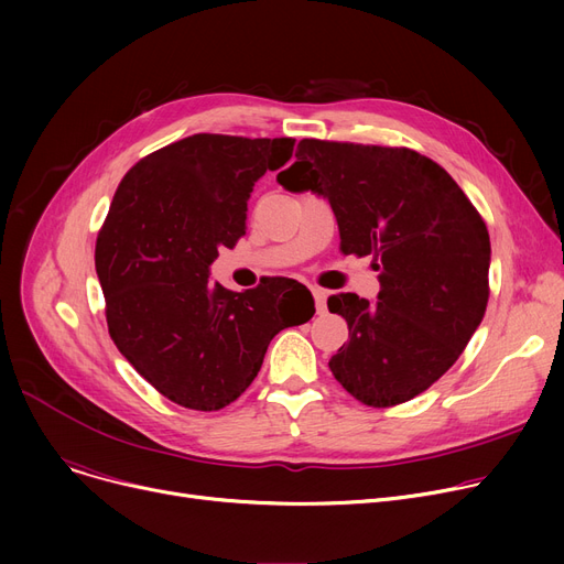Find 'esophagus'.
Segmentation results:
<instances>
[{"label": "esophagus", "mask_w": 564, "mask_h": 564, "mask_svg": "<svg viewBox=\"0 0 564 564\" xmlns=\"http://www.w3.org/2000/svg\"><path fill=\"white\" fill-rule=\"evenodd\" d=\"M311 292H313V300H315V308H317V313H324V311H327V290L313 288Z\"/></svg>", "instance_id": "1"}]
</instances>
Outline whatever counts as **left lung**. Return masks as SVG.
<instances>
[{"label":"left lung","mask_w":564,"mask_h":564,"mask_svg":"<svg viewBox=\"0 0 564 564\" xmlns=\"http://www.w3.org/2000/svg\"><path fill=\"white\" fill-rule=\"evenodd\" d=\"M276 181L329 198L345 256H372L379 297L332 294L349 340L329 368L368 406H395L448 372L489 302V232L451 173L411 148L302 139Z\"/></svg>","instance_id":"left-lung-1"}]
</instances>
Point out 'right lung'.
Listing matches in <instances>:
<instances>
[{
  "mask_svg": "<svg viewBox=\"0 0 564 564\" xmlns=\"http://www.w3.org/2000/svg\"><path fill=\"white\" fill-rule=\"evenodd\" d=\"M294 139L192 134L139 160L96 240V272L118 351L171 402L217 411L256 379L267 345L313 317L306 285L264 276L232 292L210 283L219 249L247 228V200Z\"/></svg>",
  "mask_w": 564,
  "mask_h": 564,
  "instance_id": "1",
  "label": "right lung"
}]
</instances>
